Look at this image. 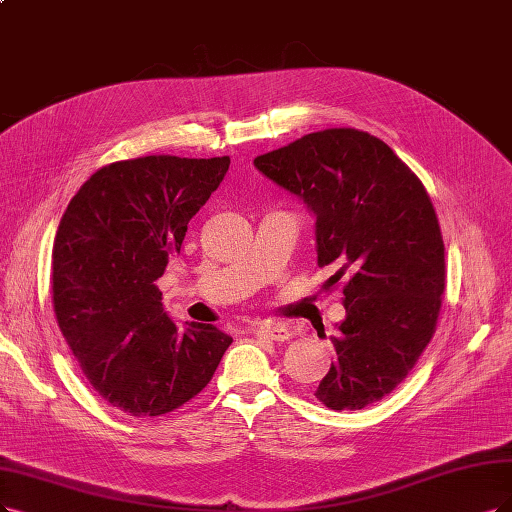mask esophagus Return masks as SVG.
Listing matches in <instances>:
<instances>
[{
  "mask_svg": "<svg viewBox=\"0 0 512 512\" xmlns=\"http://www.w3.org/2000/svg\"><path fill=\"white\" fill-rule=\"evenodd\" d=\"M255 333L261 335V337H266V339H272V342H287V339L293 337V331L287 329V327H282V325L259 327Z\"/></svg>",
  "mask_w": 512,
  "mask_h": 512,
  "instance_id": "1",
  "label": "esophagus"
}]
</instances>
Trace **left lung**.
<instances>
[{"mask_svg": "<svg viewBox=\"0 0 512 512\" xmlns=\"http://www.w3.org/2000/svg\"><path fill=\"white\" fill-rule=\"evenodd\" d=\"M255 168L314 215L316 263L348 278L335 361L314 396L335 411L382 401L432 339L445 246L422 181L369 132L329 128L255 158Z\"/></svg>", "mask_w": 512, "mask_h": 512, "instance_id": "8db88e82", "label": "left lung"}]
</instances>
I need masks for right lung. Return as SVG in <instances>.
<instances>
[{
	"label": "right lung",
	"instance_id": "obj_1",
	"mask_svg": "<svg viewBox=\"0 0 512 512\" xmlns=\"http://www.w3.org/2000/svg\"><path fill=\"white\" fill-rule=\"evenodd\" d=\"M230 158L147 156L97 170L75 194L52 249V299L88 384L132 418L181 407L211 382L232 337L162 308L154 282Z\"/></svg>",
	"mask_w": 512,
	"mask_h": 512
}]
</instances>
